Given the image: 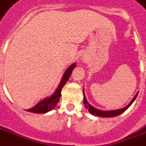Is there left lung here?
<instances>
[{
  "label": "left lung",
  "mask_w": 146,
  "mask_h": 146,
  "mask_svg": "<svg viewBox=\"0 0 146 146\" xmlns=\"http://www.w3.org/2000/svg\"><path fill=\"white\" fill-rule=\"evenodd\" d=\"M83 96H84V99H83V102H84L85 104V106L86 108L91 113L94 114V115L96 116H98V117H116V116H118L120 115V113H123L126 110H127L128 108H129L132 104H133V102L135 101V99L136 98L137 96H138V93L136 94L135 97L133 98L130 103H129L127 107H125L123 108H121V109H118V110H115V111H101V110H98V109L95 108L94 107H92V105L89 104V102H87L86 98L85 97V95L83 93Z\"/></svg>",
  "instance_id": "8db88e82"
}]
</instances>
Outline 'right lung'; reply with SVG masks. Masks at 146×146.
Listing matches in <instances>:
<instances>
[{"label":"right lung","mask_w":146,"mask_h":146,"mask_svg":"<svg viewBox=\"0 0 146 146\" xmlns=\"http://www.w3.org/2000/svg\"><path fill=\"white\" fill-rule=\"evenodd\" d=\"M76 64H72L68 69L66 70V72L64 73L63 78H62L61 81L60 82V84L58 85V87L56 89V91L53 96H50V98H45L42 102H38L36 105L32 108L30 109H27L26 111L29 112H32V113H47L48 111H51L55 106L57 105V104L59 102L60 97L61 96V89L64 87V86L66 84V82L68 81L69 77L70 76L72 71H73V68H75Z\"/></svg>","instance_id":"add662e5"}]
</instances>
